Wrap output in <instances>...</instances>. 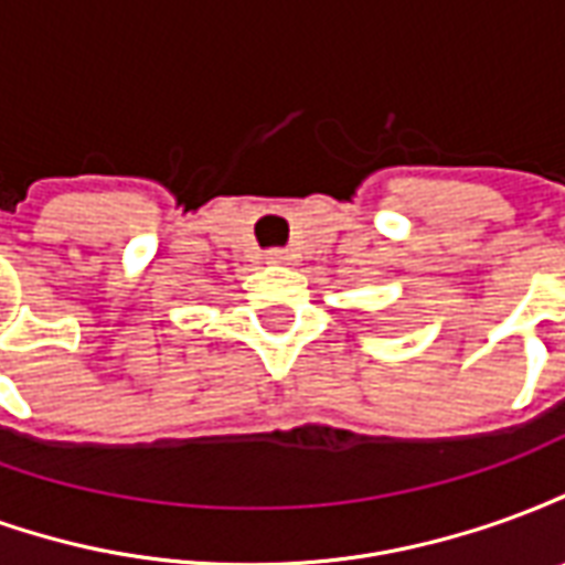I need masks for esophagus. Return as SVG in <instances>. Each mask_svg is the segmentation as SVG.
Instances as JSON below:
<instances>
[{
  "mask_svg": "<svg viewBox=\"0 0 565 565\" xmlns=\"http://www.w3.org/2000/svg\"><path fill=\"white\" fill-rule=\"evenodd\" d=\"M266 263H271V266H287V263H290V254H287V250H269V254H266Z\"/></svg>",
  "mask_w": 565,
  "mask_h": 565,
  "instance_id": "obj_1",
  "label": "esophagus"
}]
</instances>
